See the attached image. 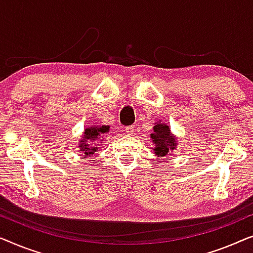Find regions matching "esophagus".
<instances>
[{
  "label": "esophagus",
  "mask_w": 253,
  "mask_h": 253,
  "mask_svg": "<svg viewBox=\"0 0 253 253\" xmlns=\"http://www.w3.org/2000/svg\"><path fill=\"white\" fill-rule=\"evenodd\" d=\"M134 128H135L134 126H127L126 129H125L126 133H127L128 135H131V134L134 133Z\"/></svg>",
  "instance_id": "obj_1"
}]
</instances>
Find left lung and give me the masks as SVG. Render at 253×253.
<instances>
[{"label": "left lung", "instance_id": "8db88e82", "mask_svg": "<svg viewBox=\"0 0 253 253\" xmlns=\"http://www.w3.org/2000/svg\"><path fill=\"white\" fill-rule=\"evenodd\" d=\"M151 140L154 141L156 147L154 148L155 155L158 157H164L176 148L175 136L170 133V128L162 122L156 123L154 126V133L150 134Z\"/></svg>", "mask_w": 253, "mask_h": 253}]
</instances>
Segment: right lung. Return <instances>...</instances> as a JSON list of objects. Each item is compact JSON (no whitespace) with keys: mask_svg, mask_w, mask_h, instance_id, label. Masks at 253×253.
<instances>
[{"mask_svg":"<svg viewBox=\"0 0 253 253\" xmlns=\"http://www.w3.org/2000/svg\"><path fill=\"white\" fill-rule=\"evenodd\" d=\"M110 129V126H91L84 129V135L79 141L80 151L83 152L84 157L94 155V152L97 150V145L92 143L94 141H102V136L106 134Z\"/></svg>","mask_w":253,"mask_h":253,"instance_id":"add662e5","label":"right lung"}]
</instances>
